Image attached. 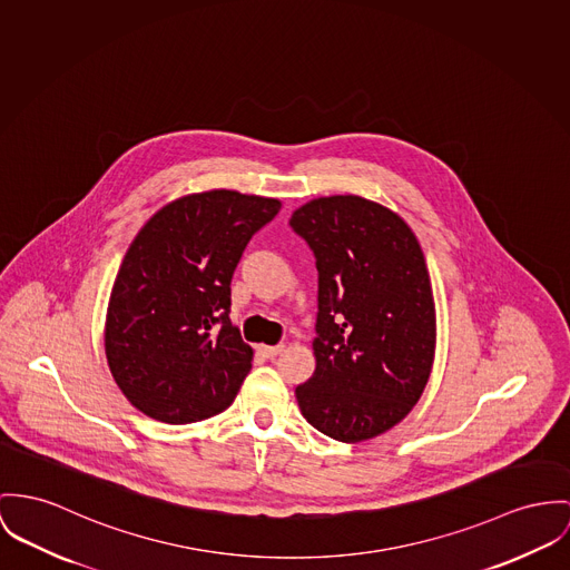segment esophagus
<instances>
[{"mask_svg":"<svg viewBox=\"0 0 570 570\" xmlns=\"http://www.w3.org/2000/svg\"><path fill=\"white\" fill-rule=\"evenodd\" d=\"M258 351L263 353L264 357H275V355H279L284 351V345H273V347L271 345H261Z\"/></svg>","mask_w":570,"mask_h":570,"instance_id":"34e87169","label":"esophagus"}]
</instances>
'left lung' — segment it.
<instances>
[{
  "instance_id": "8db88e82",
  "label": "left lung",
  "mask_w": 570,
  "mask_h": 570,
  "mask_svg": "<svg viewBox=\"0 0 570 570\" xmlns=\"http://www.w3.org/2000/svg\"><path fill=\"white\" fill-rule=\"evenodd\" d=\"M291 227L318 271L316 368L295 391L302 414L330 439H375L410 414L432 373L436 306L423 249L396 213L357 195L312 199Z\"/></svg>"
}]
</instances>
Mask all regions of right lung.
Masks as SVG:
<instances>
[{
	"label": "right lung",
	"mask_w": 570,
	"mask_h": 570,
	"mask_svg": "<svg viewBox=\"0 0 570 570\" xmlns=\"http://www.w3.org/2000/svg\"><path fill=\"white\" fill-rule=\"evenodd\" d=\"M279 199L208 190L147 220L119 266L104 345L110 373L149 419L186 425L223 412L254 360L229 321L232 275Z\"/></svg>",
	"instance_id": "right-lung-1"
}]
</instances>
